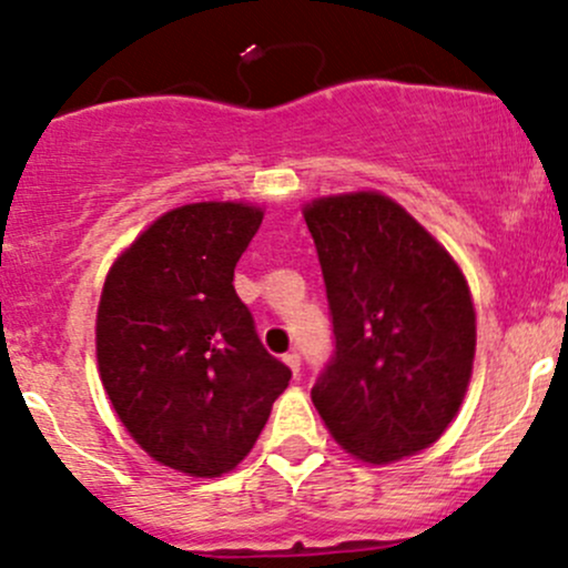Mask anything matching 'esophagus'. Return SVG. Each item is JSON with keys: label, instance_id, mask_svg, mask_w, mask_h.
<instances>
[{"label": "esophagus", "instance_id": "34e87169", "mask_svg": "<svg viewBox=\"0 0 568 568\" xmlns=\"http://www.w3.org/2000/svg\"><path fill=\"white\" fill-rule=\"evenodd\" d=\"M284 362L286 365H290V369H292V375H301V354L297 352H290V354H284Z\"/></svg>", "mask_w": 568, "mask_h": 568}]
</instances>
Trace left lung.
I'll list each match as a JSON object with an SVG mask.
<instances>
[{
	"instance_id": "1",
	"label": "left lung",
	"mask_w": 568,
	"mask_h": 568,
	"mask_svg": "<svg viewBox=\"0 0 568 568\" xmlns=\"http://www.w3.org/2000/svg\"><path fill=\"white\" fill-rule=\"evenodd\" d=\"M333 356L311 399L337 443L369 464L429 448L456 416L475 359V308L450 254L386 195L305 209Z\"/></svg>"
}]
</instances>
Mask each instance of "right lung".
Returning <instances> with one entry per match:
<instances>
[{
  "label": "right lung",
  "mask_w": 568,
  "mask_h": 568,
  "mask_svg": "<svg viewBox=\"0 0 568 568\" xmlns=\"http://www.w3.org/2000/svg\"><path fill=\"white\" fill-rule=\"evenodd\" d=\"M260 222L244 203L174 209L101 292L95 354L120 422L155 462L195 477L231 473L250 454L292 378L233 286Z\"/></svg>",
  "instance_id": "1"
}]
</instances>
